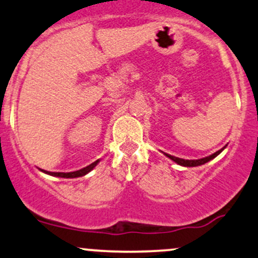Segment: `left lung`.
<instances>
[{
	"instance_id": "8db88e82",
	"label": "left lung",
	"mask_w": 258,
	"mask_h": 258,
	"mask_svg": "<svg viewBox=\"0 0 258 258\" xmlns=\"http://www.w3.org/2000/svg\"><path fill=\"white\" fill-rule=\"evenodd\" d=\"M226 148V147H224ZM224 148H222L221 150H218V152H216L215 154H212V155L210 156H206V158H203V159H198V160H184V159H179V158H176V156H172V155H168L166 154V156H168L171 160H173L174 162H177V164L180 165V166H186V167H195V166H200V165H204L206 164V162H209L210 160L215 159L216 156L220 154L222 150L224 149Z\"/></svg>"
}]
</instances>
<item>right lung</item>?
<instances>
[{
  "instance_id": "1",
  "label": "right lung",
  "mask_w": 258,
  "mask_h": 258,
  "mask_svg": "<svg viewBox=\"0 0 258 258\" xmlns=\"http://www.w3.org/2000/svg\"><path fill=\"white\" fill-rule=\"evenodd\" d=\"M98 164V160L97 161H94L93 164H91L90 166L82 168V170H79V171H74V172H48V171H43L44 173H48L51 174V176H55V177H61V178H76V177H82L85 176V174H87L90 171H92L94 168V166Z\"/></svg>"
}]
</instances>
